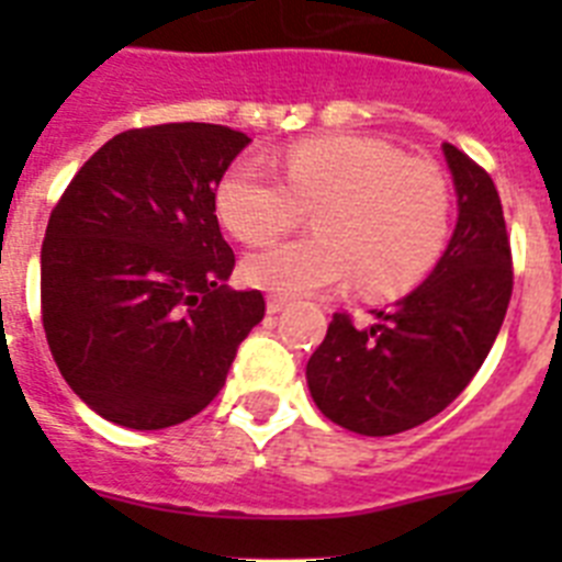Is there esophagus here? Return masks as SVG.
Segmentation results:
<instances>
[{
    "instance_id": "34e87169",
    "label": "esophagus",
    "mask_w": 562,
    "mask_h": 562,
    "mask_svg": "<svg viewBox=\"0 0 562 562\" xmlns=\"http://www.w3.org/2000/svg\"><path fill=\"white\" fill-rule=\"evenodd\" d=\"M286 306H290V301H286V297H278V295L267 297V312H270V315H278V312H284Z\"/></svg>"
}]
</instances>
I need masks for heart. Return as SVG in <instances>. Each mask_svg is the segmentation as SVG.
<instances>
[{
	"label": "heart",
	"mask_w": 562,
	"mask_h": 562,
	"mask_svg": "<svg viewBox=\"0 0 562 562\" xmlns=\"http://www.w3.org/2000/svg\"><path fill=\"white\" fill-rule=\"evenodd\" d=\"M284 182L241 160L216 188V211L245 245L292 231L315 211V236L245 258L250 284L284 297L337 290L394 295L419 281L448 241L450 186L428 157L374 137L329 134L286 148Z\"/></svg>",
	"instance_id": "b5f03b06"
}]
</instances>
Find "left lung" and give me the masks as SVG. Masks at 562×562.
<instances>
[{"instance_id": "obj_1", "label": "left lung", "mask_w": 562, "mask_h": 562, "mask_svg": "<svg viewBox=\"0 0 562 562\" xmlns=\"http://www.w3.org/2000/svg\"><path fill=\"white\" fill-rule=\"evenodd\" d=\"M459 222L436 270L376 324L357 329L335 312L306 362L326 419L360 436H394L434 419L486 360L513 297V247L493 177L445 143Z\"/></svg>"}]
</instances>
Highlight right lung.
Masks as SVG:
<instances>
[{
    "instance_id": "add662e5",
    "label": "right lung",
    "mask_w": 562,
    "mask_h": 562,
    "mask_svg": "<svg viewBox=\"0 0 562 562\" xmlns=\"http://www.w3.org/2000/svg\"><path fill=\"white\" fill-rule=\"evenodd\" d=\"M250 143L213 123L128 128L69 180L42 245V324L67 385L103 419L160 430L200 414L265 317L222 281L236 256L216 188Z\"/></svg>"
}]
</instances>
